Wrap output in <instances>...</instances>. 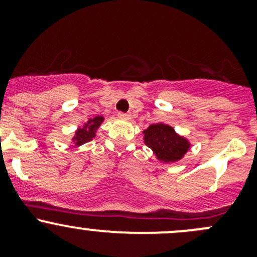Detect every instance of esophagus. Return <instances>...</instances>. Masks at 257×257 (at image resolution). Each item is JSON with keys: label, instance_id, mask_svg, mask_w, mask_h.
Returning <instances> with one entry per match:
<instances>
[{"label": "esophagus", "instance_id": "1", "mask_svg": "<svg viewBox=\"0 0 257 257\" xmlns=\"http://www.w3.org/2000/svg\"><path fill=\"white\" fill-rule=\"evenodd\" d=\"M130 113H126V112H118V117L121 118H130Z\"/></svg>", "mask_w": 257, "mask_h": 257}]
</instances>
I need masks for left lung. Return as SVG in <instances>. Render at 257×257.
Returning <instances> with one entry per match:
<instances>
[{
    "label": "left lung",
    "instance_id": "left-lung-1",
    "mask_svg": "<svg viewBox=\"0 0 257 257\" xmlns=\"http://www.w3.org/2000/svg\"><path fill=\"white\" fill-rule=\"evenodd\" d=\"M144 134L145 144L152 149L160 161H177L186 154L190 147L184 137H180L174 128L164 123L149 126Z\"/></svg>",
    "mask_w": 257,
    "mask_h": 257
}]
</instances>
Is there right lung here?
<instances>
[{"label":"right lung","instance_id":"add662e5","mask_svg":"<svg viewBox=\"0 0 257 257\" xmlns=\"http://www.w3.org/2000/svg\"><path fill=\"white\" fill-rule=\"evenodd\" d=\"M103 121L102 116H97V117L92 118V120L88 121V126L87 127H83V128H78L76 131V136H75V141L76 145H82L85 142L91 141V140L95 137L96 134V130L98 128V126L101 125V122Z\"/></svg>","mask_w":257,"mask_h":257}]
</instances>
